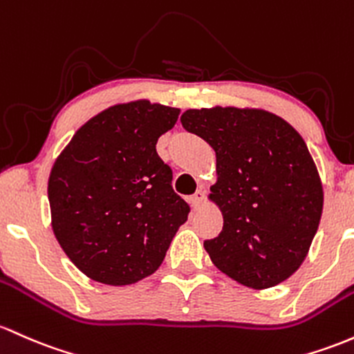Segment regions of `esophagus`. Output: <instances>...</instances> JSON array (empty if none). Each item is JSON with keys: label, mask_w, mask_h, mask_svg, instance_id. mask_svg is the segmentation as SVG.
Masks as SVG:
<instances>
[{"label": "esophagus", "mask_w": 354, "mask_h": 354, "mask_svg": "<svg viewBox=\"0 0 354 354\" xmlns=\"http://www.w3.org/2000/svg\"><path fill=\"white\" fill-rule=\"evenodd\" d=\"M203 200H205V192H203V189H198L195 195L192 196V205H193V208H195V209L200 208L201 205H203Z\"/></svg>", "instance_id": "obj_1"}]
</instances>
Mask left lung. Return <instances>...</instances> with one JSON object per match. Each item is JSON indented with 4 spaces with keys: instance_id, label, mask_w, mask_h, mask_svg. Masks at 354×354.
Instances as JSON below:
<instances>
[{
    "instance_id": "left-lung-1",
    "label": "left lung",
    "mask_w": 354,
    "mask_h": 354,
    "mask_svg": "<svg viewBox=\"0 0 354 354\" xmlns=\"http://www.w3.org/2000/svg\"><path fill=\"white\" fill-rule=\"evenodd\" d=\"M181 124L216 153L208 200L220 208L223 230L203 243L212 262L250 289L284 282L308 257L324 203L304 139L257 107L188 109Z\"/></svg>"
}]
</instances>
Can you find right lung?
<instances>
[{
  "instance_id": "right-lung-1",
  "label": "right lung",
  "mask_w": 354,
  "mask_h": 354,
  "mask_svg": "<svg viewBox=\"0 0 354 354\" xmlns=\"http://www.w3.org/2000/svg\"><path fill=\"white\" fill-rule=\"evenodd\" d=\"M180 109L131 100L104 109L73 134L48 178L52 228L88 279L129 286L154 274L189 207L156 153Z\"/></svg>"
}]
</instances>
